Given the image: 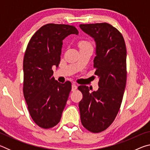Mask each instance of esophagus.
<instances>
[{"instance_id":"esophagus-1","label":"esophagus","mask_w":150,"mask_h":150,"mask_svg":"<svg viewBox=\"0 0 150 150\" xmlns=\"http://www.w3.org/2000/svg\"><path fill=\"white\" fill-rule=\"evenodd\" d=\"M77 88V86L75 84H73L71 86V91H75L76 89Z\"/></svg>"}]
</instances>
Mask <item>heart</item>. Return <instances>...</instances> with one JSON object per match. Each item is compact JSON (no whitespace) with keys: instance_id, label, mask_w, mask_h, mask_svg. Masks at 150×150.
<instances>
[{"instance_id":"1","label":"heart","mask_w":150,"mask_h":150,"mask_svg":"<svg viewBox=\"0 0 150 150\" xmlns=\"http://www.w3.org/2000/svg\"><path fill=\"white\" fill-rule=\"evenodd\" d=\"M87 46H91L90 44H88V43H87V42H81L80 44H79V47H87Z\"/></svg>"}]
</instances>
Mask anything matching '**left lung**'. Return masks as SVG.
Segmentation results:
<instances>
[{"label": "left lung", "mask_w": 150, "mask_h": 150, "mask_svg": "<svg viewBox=\"0 0 150 150\" xmlns=\"http://www.w3.org/2000/svg\"><path fill=\"white\" fill-rule=\"evenodd\" d=\"M80 28L95 42V74L97 91L90 93L86 85L79 86L83 94L79 102L81 120L91 132L106 130L120 109L126 83V47L122 35L108 23L80 24Z\"/></svg>", "instance_id": "left-lung-1"}]
</instances>
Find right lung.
Instances as JSON below:
<instances>
[{"label": "right lung", "instance_id": "obj_1", "mask_svg": "<svg viewBox=\"0 0 150 150\" xmlns=\"http://www.w3.org/2000/svg\"><path fill=\"white\" fill-rule=\"evenodd\" d=\"M78 34L73 26L47 24L33 35L28 44L23 62V93L30 116L41 128H52L62 118L71 83L55 80L52 67L59 66L63 40Z\"/></svg>", "mask_w": 150, "mask_h": 150}]
</instances>
